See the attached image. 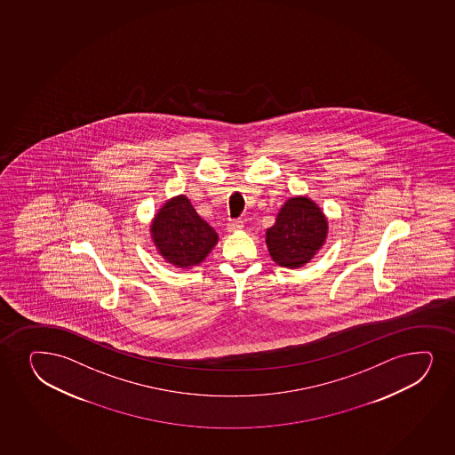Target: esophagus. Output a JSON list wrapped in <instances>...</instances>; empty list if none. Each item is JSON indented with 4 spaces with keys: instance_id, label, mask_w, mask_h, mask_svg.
<instances>
[{
    "instance_id": "1",
    "label": "esophagus",
    "mask_w": 455,
    "mask_h": 455,
    "mask_svg": "<svg viewBox=\"0 0 455 455\" xmlns=\"http://www.w3.org/2000/svg\"><path fill=\"white\" fill-rule=\"evenodd\" d=\"M243 221L241 220H230L229 223H228V230L229 232H238V230L243 229Z\"/></svg>"
}]
</instances>
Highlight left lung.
<instances>
[{"mask_svg":"<svg viewBox=\"0 0 455 455\" xmlns=\"http://www.w3.org/2000/svg\"><path fill=\"white\" fill-rule=\"evenodd\" d=\"M328 228L319 204L307 196L290 197L279 209L275 225L267 229V249L277 266L299 268L324 246Z\"/></svg>","mask_w":455,"mask_h":455,"instance_id":"left-lung-1","label":"left lung"}]
</instances>
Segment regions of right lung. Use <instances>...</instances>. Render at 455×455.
<instances>
[{
	"instance_id": "add662e5",
	"label": "right lung",
	"mask_w": 455,
	"mask_h": 455,
	"mask_svg": "<svg viewBox=\"0 0 455 455\" xmlns=\"http://www.w3.org/2000/svg\"><path fill=\"white\" fill-rule=\"evenodd\" d=\"M150 235L159 255L178 268L199 266L219 243L217 232L183 194L167 200L157 211Z\"/></svg>"
}]
</instances>
